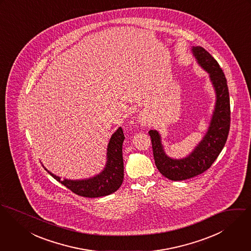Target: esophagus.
Instances as JSON below:
<instances>
[{
    "instance_id": "esophagus-1",
    "label": "esophagus",
    "mask_w": 251,
    "mask_h": 251,
    "mask_svg": "<svg viewBox=\"0 0 251 251\" xmlns=\"http://www.w3.org/2000/svg\"><path fill=\"white\" fill-rule=\"evenodd\" d=\"M140 122H141V123H143V124L145 125V124H146V122H147V120H146V118H145V117H143V116H142V117H140Z\"/></svg>"
}]
</instances>
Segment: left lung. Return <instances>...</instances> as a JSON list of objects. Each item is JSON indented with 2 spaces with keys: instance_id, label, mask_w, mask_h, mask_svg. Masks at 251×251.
I'll list each match as a JSON object with an SVG mask.
<instances>
[{
  "instance_id": "obj_1",
  "label": "left lung",
  "mask_w": 251,
  "mask_h": 251,
  "mask_svg": "<svg viewBox=\"0 0 251 251\" xmlns=\"http://www.w3.org/2000/svg\"><path fill=\"white\" fill-rule=\"evenodd\" d=\"M197 62L210 74L217 93L216 108L210 127L193 153L185 159L174 160L167 157L155 130L148 132L153 149L155 165L169 180L182 181L197 176L210 168L222 152L230 130V99L226 78L219 62L202 47H194Z\"/></svg>"
}]
</instances>
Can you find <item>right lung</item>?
Wrapping results in <instances>:
<instances>
[{
	"label": "right lung",
	"mask_w": 251,
	"mask_h": 251,
	"mask_svg": "<svg viewBox=\"0 0 251 251\" xmlns=\"http://www.w3.org/2000/svg\"><path fill=\"white\" fill-rule=\"evenodd\" d=\"M122 128H118L110 139L107 152V165L104 170L93 178L86 180H60L50 171L56 181L61 183L71 192L84 197H100L111 195L121 186L124 178V166L122 157V144L124 141ZM47 170V169H46Z\"/></svg>",
	"instance_id": "obj_1"
}]
</instances>
